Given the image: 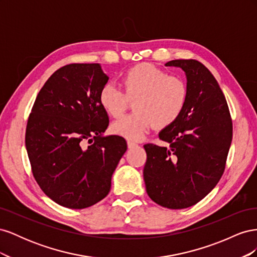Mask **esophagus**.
I'll return each mask as SVG.
<instances>
[{"instance_id":"esophagus-1","label":"esophagus","mask_w":257,"mask_h":257,"mask_svg":"<svg viewBox=\"0 0 257 257\" xmlns=\"http://www.w3.org/2000/svg\"><path fill=\"white\" fill-rule=\"evenodd\" d=\"M127 147H128V149H134V148H137V147H138V145H137L136 143H134V142L128 141V142H127Z\"/></svg>"}]
</instances>
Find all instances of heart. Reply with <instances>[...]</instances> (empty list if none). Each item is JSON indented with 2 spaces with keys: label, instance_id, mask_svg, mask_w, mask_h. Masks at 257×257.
Instances as JSON below:
<instances>
[{
  "label": "heart",
  "instance_id": "1",
  "mask_svg": "<svg viewBox=\"0 0 257 257\" xmlns=\"http://www.w3.org/2000/svg\"><path fill=\"white\" fill-rule=\"evenodd\" d=\"M125 92L112 82L99 91V104L113 118L126 110L128 97L136 98L135 111L112 123L114 134L131 141L141 139L155 125L167 127L181 115L188 100V85L179 77L169 76L163 69L144 63L128 69L123 77Z\"/></svg>",
  "mask_w": 257,
  "mask_h": 257
}]
</instances>
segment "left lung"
I'll use <instances>...</instances> for the list:
<instances>
[{"label":"left lung","instance_id":"8db88e82","mask_svg":"<svg viewBox=\"0 0 257 257\" xmlns=\"http://www.w3.org/2000/svg\"><path fill=\"white\" fill-rule=\"evenodd\" d=\"M186 76L188 100L181 115L159 134L168 147L144 146V180L149 197L169 209L197 204L220 181L232 138L227 102L209 69L196 60H173Z\"/></svg>","mask_w":257,"mask_h":257}]
</instances>
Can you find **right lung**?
I'll return each mask as SVG.
<instances>
[{
    "instance_id": "1",
    "label": "right lung",
    "mask_w": 257,
    "mask_h": 257,
    "mask_svg": "<svg viewBox=\"0 0 257 257\" xmlns=\"http://www.w3.org/2000/svg\"><path fill=\"white\" fill-rule=\"evenodd\" d=\"M109 77L98 63H74L54 72L31 110L26 147L36 182L54 203L83 209L105 198L127 145L104 136L109 119L99 91Z\"/></svg>"
}]
</instances>
